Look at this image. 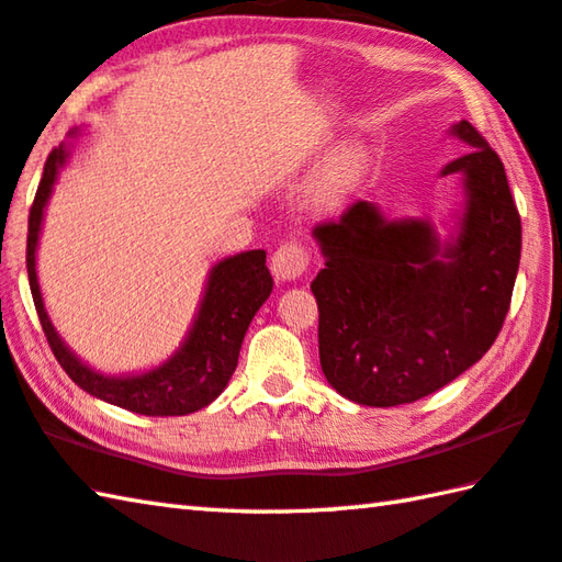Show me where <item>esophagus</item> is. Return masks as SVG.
Instances as JSON below:
<instances>
[{"label": "esophagus", "instance_id": "obj_1", "mask_svg": "<svg viewBox=\"0 0 562 562\" xmlns=\"http://www.w3.org/2000/svg\"><path fill=\"white\" fill-rule=\"evenodd\" d=\"M311 263V251L299 239L283 241V245L273 251L271 257V271L279 281H295L305 273Z\"/></svg>", "mask_w": 562, "mask_h": 562}]
</instances>
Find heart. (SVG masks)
I'll return each instance as SVG.
<instances>
[{"instance_id":"heart-1","label":"heart","mask_w":562,"mask_h":562,"mask_svg":"<svg viewBox=\"0 0 562 562\" xmlns=\"http://www.w3.org/2000/svg\"><path fill=\"white\" fill-rule=\"evenodd\" d=\"M369 168L367 154L359 146H345L330 161L323 166L315 181V200L321 205H340L355 193L359 183L364 181Z\"/></svg>"}]
</instances>
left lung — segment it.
Segmentation results:
<instances>
[{"label": "left lung", "mask_w": 562, "mask_h": 562, "mask_svg": "<svg viewBox=\"0 0 562 562\" xmlns=\"http://www.w3.org/2000/svg\"><path fill=\"white\" fill-rule=\"evenodd\" d=\"M452 134L474 146L442 171L462 173L468 190L452 245L440 249L426 220L389 222L364 200L313 229L325 254L311 283L321 367L355 404H413L450 384L494 345L509 313L521 217L484 136L464 120Z\"/></svg>", "instance_id": "left-lung-1"}]
</instances>
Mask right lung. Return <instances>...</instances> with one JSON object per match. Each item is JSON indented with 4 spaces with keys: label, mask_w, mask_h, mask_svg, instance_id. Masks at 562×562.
<instances>
[{
    "label": "right lung",
    "mask_w": 562,
    "mask_h": 562,
    "mask_svg": "<svg viewBox=\"0 0 562 562\" xmlns=\"http://www.w3.org/2000/svg\"><path fill=\"white\" fill-rule=\"evenodd\" d=\"M66 164V149L58 146L46 158L44 176L29 213L26 269L41 327H44L50 352L76 384L108 404L142 416H188L205 408L222 394L229 376L235 374L239 347L261 303L269 299L273 279L267 269V251L251 249L220 261L210 271L207 289L200 303L193 330L178 352L161 367L139 376H102L85 367L70 349L60 342L44 311V299L36 279V245L41 220L48 195L56 183L58 168Z\"/></svg>",
    "instance_id": "1"
}]
</instances>
